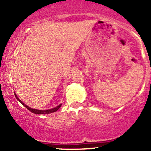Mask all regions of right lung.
<instances>
[{
    "instance_id": "right-lung-1",
    "label": "right lung",
    "mask_w": 151,
    "mask_h": 151,
    "mask_svg": "<svg viewBox=\"0 0 151 151\" xmlns=\"http://www.w3.org/2000/svg\"><path fill=\"white\" fill-rule=\"evenodd\" d=\"M14 93H15V92H14ZM15 97H16L17 99H18V101H20V103H21L24 106L26 107V108H27V109H28V110L32 112V113L35 114H48L53 113V112L57 111H58V109H60V107H61V106H62L61 104H60V105H58V106L55 107V108L47 109V110H38V109H32V108H30V107H29L28 106L26 105L25 104H24L23 102H22V101H21V100L19 99V98L18 97V96H17L16 93H15Z\"/></svg>"
}]
</instances>
